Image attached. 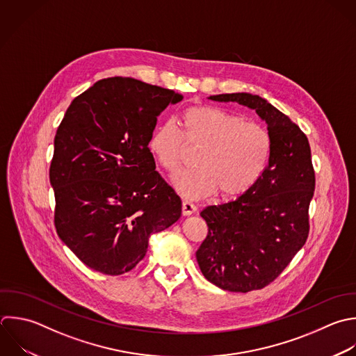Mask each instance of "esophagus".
Here are the masks:
<instances>
[{
  "label": "esophagus",
  "instance_id": "obj_1",
  "mask_svg": "<svg viewBox=\"0 0 356 356\" xmlns=\"http://www.w3.org/2000/svg\"><path fill=\"white\" fill-rule=\"evenodd\" d=\"M196 211V207L192 204V203H189V202H182V214L184 216H191V214H193Z\"/></svg>",
  "mask_w": 356,
  "mask_h": 356
}]
</instances>
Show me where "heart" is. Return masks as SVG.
Here are the masks:
<instances>
[{"mask_svg":"<svg viewBox=\"0 0 356 356\" xmlns=\"http://www.w3.org/2000/svg\"><path fill=\"white\" fill-rule=\"evenodd\" d=\"M182 135L172 122L154 129L149 150L168 172L184 161L185 145L200 149L197 170L177 175V191L189 199L216 192L222 200L246 193L264 172L271 156V138L266 128L243 121L239 115L213 106H193L179 117ZM184 139H181V136Z\"/></svg>","mask_w":356,"mask_h":356,"instance_id":"b5f03b06","label":"heart"}]
</instances>
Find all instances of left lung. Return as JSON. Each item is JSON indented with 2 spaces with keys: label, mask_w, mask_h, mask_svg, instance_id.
<instances>
[{
  "label": "left lung",
  "mask_w": 356,
  "mask_h": 356,
  "mask_svg": "<svg viewBox=\"0 0 356 356\" xmlns=\"http://www.w3.org/2000/svg\"><path fill=\"white\" fill-rule=\"evenodd\" d=\"M209 99L254 110L271 138L270 161L259 181L235 200L200 213L209 227L196 252L203 275L224 291L249 292L275 280L307 239L314 192L310 146L299 127L260 96Z\"/></svg>",
  "instance_id": "8db88e82"
}]
</instances>
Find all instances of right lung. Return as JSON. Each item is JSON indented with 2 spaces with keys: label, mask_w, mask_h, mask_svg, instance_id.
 <instances>
[{
  "label": "right lung",
  "mask_w": 356,
  "mask_h": 356,
  "mask_svg": "<svg viewBox=\"0 0 356 356\" xmlns=\"http://www.w3.org/2000/svg\"><path fill=\"white\" fill-rule=\"evenodd\" d=\"M182 100L134 78L96 82L68 107L50 184L61 241L88 267L120 275L146 254L149 238L179 220V196L156 171L149 140L157 117Z\"/></svg>",
  "instance_id": "add662e5"
}]
</instances>
